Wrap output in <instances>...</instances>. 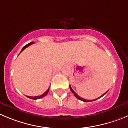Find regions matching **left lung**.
Listing matches in <instances>:
<instances>
[{
  "instance_id": "left-lung-1",
  "label": "left lung",
  "mask_w": 128,
  "mask_h": 128,
  "mask_svg": "<svg viewBox=\"0 0 128 128\" xmlns=\"http://www.w3.org/2000/svg\"><path fill=\"white\" fill-rule=\"evenodd\" d=\"M70 90H71V91H72V93H74V96H75L76 97V98H78V100H82V101H83V102H91V101H95V100H96L97 99H98V98H100L101 97H102L103 96H104V95H105V94H106V92H107V91H106V92H105V93H104V94H103L102 96H101L100 97H99V98H96V99L92 100H86V99H84V98H80V97L79 96H78V95H77V94L76 93V92H75V91H74L73 90H72V88H71V86H70Z\"/></svg>"
}]
</instances>
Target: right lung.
Instances as JSON below:
<instances>
[{
	"mask_svg": "<svg viewBox=\"0 0 128 128\" xmlns=\"http://www.w3.org/2000/svg\"><path fill=\"white\" fill-rule=\"evenodd\" d=\"M34 42H32L29 43V44H26V46H24L23 48V49H22V51H21L20 53L22 52V51H23V50H24V49H25V48H27V47H28L29 46L32 45V44H34ZM49 90H50V88L48 89V90H47V91H46V92H44V94H42V95H40V96H27V97H28V98H30V99H32V100H37V99H39V98H42V97H44V96H46V95H47V94H48V92H49Z\"/></svg>",
	"mask_w": 128,
	"mask_h": 128,
	"instance_id": "add662e5",
	"label": "right lung"
}]
</instances>
